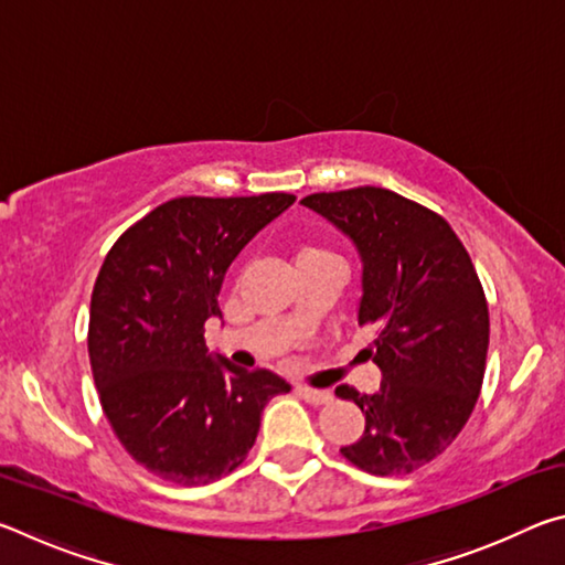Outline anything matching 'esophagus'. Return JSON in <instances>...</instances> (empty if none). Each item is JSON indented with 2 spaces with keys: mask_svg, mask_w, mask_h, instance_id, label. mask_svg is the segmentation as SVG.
Returning <instances> with one entry per match:
<instances>
[{
  "mask_svg": "<svg viewBox=\"0 0 565 565\" xmlns=\"http://www.w3.org/2000/svg\"><path fill=\"white\" fill-rule=\"evenodd\" d=\"M296 391H299L301 398L309 401V404H329V401L333 398V394L329 388H313V386H296Z\"/></svg>",
  "mask_w": 565,
  "mask_h": 565,
  "instance_id": "1",
  "label": "esophagus"
}]
</instances>
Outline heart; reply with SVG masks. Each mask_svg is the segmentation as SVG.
Masks as SVG:
<instances>
[{"label":"heart","instance_id":"b5f03b06","mask_svg":"<svg viewBox=\"0 0 565 565\" xmlns=\"http://www.w3.org/2000/svg\"><path fill=\"white\" fill-rule=\"evenodd\" d=\"M317 254H329V252H327V248H319V246H309V244H306V246L299 248V252H296V262L306 259V256H317Z\"/></svg>","mask_w":565,"mask_h":565}]
</instances>
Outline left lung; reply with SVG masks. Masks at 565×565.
Wrapping results in <instances>:
<instances>
[{
	"label": "left lung",
	"instance_id": "obj_1",
	"mask_svg": "<svg viewBox=\"0 0 565 565\" xmlns=\"http://www.w3.org/2000/svg\"><path fill=\"white\" fill-rule=\"evenodd\" d=\"M356 244L359 323H374L376 394L339 386L366 416L341 456L374 476L416 471L451 446L481 394L489 303L461 238L444 216L396 191L359 186L301 199Z\"/></svg>",
	"mask_w": 565,
	"mask_h": 565
}]
</instances>
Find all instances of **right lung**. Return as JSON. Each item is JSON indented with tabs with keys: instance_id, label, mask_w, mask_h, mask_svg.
I'll list each match as a JSON object with an SVG mask.
<instances>
[{
	"instance_id": "right-lung-1",
	"label": "right lung",
	"mask_w": 565,
	"mask_h": 565,
	"mask_svg": "<svg viewBox=\"0 0 565 565\" xmlns=\"http://www.w3.org/2000/svg\"><path fill=\"white\" fill-rule=\"evenodd\" d=\"M294 194L179 196L129 226L104 259L89 309V361L104 416L127 454L164 481L204 486L244 463L271 371L212 356L204 323L238 252Z\"/></svg>"
}]
</instances>
